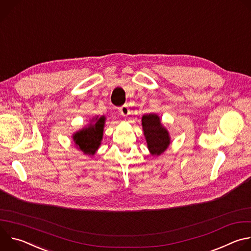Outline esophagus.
I'll list each match as a JSON object with an SVG mask.
<instances>
[{"label": "esophagus", "instance_id": "esophagus-1", "mask_svg": "<svg viewBox=\"0 0 251 251\" xmlns=\"http://www.w3.org/2000/svg\"><path fill=\"white\" fill-rule=\"evenodd\" d=\"M119 111H120L121 115H123V116H128V115L130 114L129 106H128L127 104H126V105H123V106H121V107H120V109H119Z\"/></svg>", "mask_w": 251, "mask_h": 251}]
</instances>
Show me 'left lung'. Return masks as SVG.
I'll list each match as a JSON object with an SVG mask.
<instances>
[{"label": "left lung", "instance_id": "left-lung-1", "mask_svg": "<svg viewBox=\"0 0 251 251\" xmlns=\"http://www.w3.org/2000/svg\"><path fill=\"white\" fill-rule=\"evenodd\" d=\"M142 126L151 154L157 156L162 154L170 144V137L162 126L160 118L156 114L144 115L142 117Z\"/></svg>", "mask_w": 251, "mask_h": 251}]
</instances>
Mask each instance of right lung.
Wrapping results in <instances>:
<instances>
[{
    "instance_id": "right-lung-1",
    "label": "right lung",
    "mask_w": 251,
    "mask_h": 251,
    "mask_svg": "<svg viewBox=\"0 0 251 251\" xmlns=\"http://www.w3.org/2000/svg\"><path fill=\"white\" fill-rule=\"evenodd\" d=\"M104 117L96 119L94 124L82 129L74 136V140L77 147L85 154L93 155L98 149L103 136Z\"/></svg>"
}]
</instances>
